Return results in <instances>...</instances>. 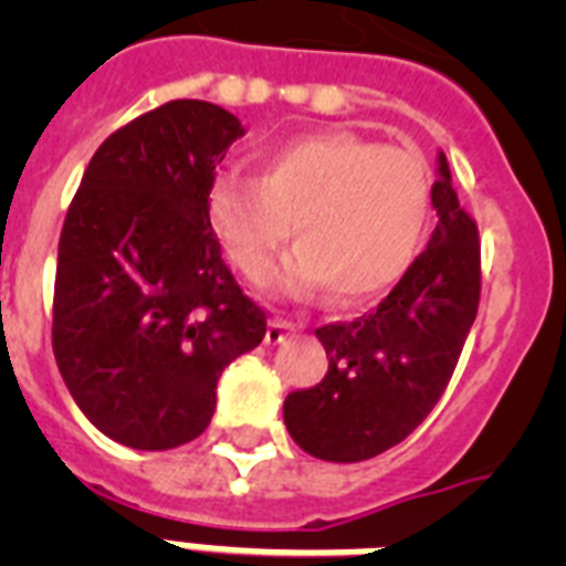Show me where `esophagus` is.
Here are the masks:
<instances>
[{"label": "esophagus", "instance_id": "34e87169", "mask_svg": "<svg viewBox=\"0 0 566 566\" xmlns=\"http://www.w3.org/2000/svg\"><path fill=\"white\" fill-rule=\"evenodd\" d=\"M293 332H296V323H287V319L282 317L270 319V326H266V344H284Z\"/></svg>", "mask_w": 566, "mask_h": 566}]
</instances>
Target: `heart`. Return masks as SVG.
I'll list each match as a JSON object with an SVG mask.
<instances>
[{
	"instance_id": "heart-1",
	"label": "heart",
	"mask_w": 566,
	"mask_h": 566,
	"mask_svg": "<svg viewBox=\"0 0 566 566\" xmlns=\"http://www.w3.org/2000/svg\"><path fill=\"white\" fill-rule=\"evenodd\" d=\"M205 211L222 249L252 282L273 273L296 226L302 247L284 270L296 293L344 305L390 291L420 252L431 211L429 170L417 153L353 132H317L273 146L261 176L226 170Z\"/></svg>"
}]
</instances>
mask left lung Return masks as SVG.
<instances>
[{
    "label": "left lung",
    "mask_w": 566,
    "mask_h": 566,
    "mask_svg": "<svg viewBox=\"0 0 566 566\" xmlns=\"http://www.w3.org/2000/svg\"><path fill=\"white\" fill-rule=\"evenodd\" d=\"M429 247L376 308L317 328L328 373L284 399V426L308 455L355 464L402 443L447 390L479 311V229L458 205L447 155L431 185Z\"/></svg>",
    "instance_id": "1"
}]
</instances>
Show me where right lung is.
<instances>
[{
    "mask_svg": "<svg viewBox=\"0 0 566 566\" xmlns=\"http://www.w3.org/2000/svg\"><path fill=\"white\" fill-rule=\"evenodd\" d=\"M238 137L240 119L220 105L167 102L96 149L66 211L52 349L75 405L123 447L199 438L222 370L266 335L205 211Z\"/></svg>",
    "mask_w": 566,
    "mask_h": 566,
    "instance_id": "add662e5",
    "label": "right lung"
}]
</instances>
